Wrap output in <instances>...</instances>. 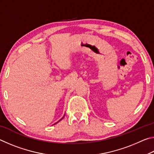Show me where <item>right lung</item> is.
<instances>
[{"label":"right lung","mask_w":154,"mask_h":154,"mask_svg":"<svg viewBox=\"0 0 154 154\" xmlns=\"http://www.w3.org/2000/svg\"><path fill=\"white\" fill-rule=\"evenodd\" d=\"M64 117H63V118H64ZM63 118H62V119H63ZM62 119H60V120H62ZM60 120H59V121H60ZM59 121H58V122H59ZM58 122H56V123H58Z\"/></svg>","instance_id":"right-lung-1"}]
</instances>
